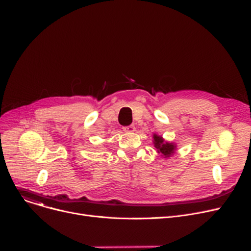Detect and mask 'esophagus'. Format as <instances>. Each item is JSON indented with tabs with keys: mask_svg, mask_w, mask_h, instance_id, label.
Here are the masks:
<instances>
[{
	"mask_svg": "<svg viewBox=\"0 0 251 251\" xmlns=\"http://www.w3.org/2000/svg\"><path fill=\"white\" fill-rule=\"evenodd\" d=\"M123 130L126 132H133L135 130V127L133 125H129V126L123 127Z\"/></svg>",
	"mask_w": 251,
	"mask_h": 251,
	"instance_id": "obj_1",
	"label": "esophagus"
}]
</instances>
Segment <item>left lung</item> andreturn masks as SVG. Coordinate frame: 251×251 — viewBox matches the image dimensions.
<instances>
[{"instance_id": "8db88e82", "label": "left lung", "mask_w": 251, "mask_h": 251, "mask_svg": "<svg viewBox=\"0 0 251 251\" xmlns=\"http://www.w3.org/2000/svg\"><path fill=\"white\" fill-rule=\"evenodd\" d=\"M153 144L154 147L157 149V152L160 153L161 156H163L164 158H169L171 157L175 151H176V145L174 143H169V142H165L162 136H159L157 134L153 135Z\"/></svg>"}]
</instances>
